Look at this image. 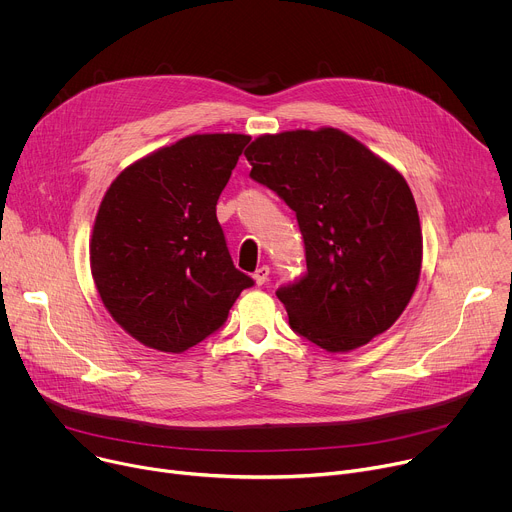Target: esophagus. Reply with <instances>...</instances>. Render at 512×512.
<instances>
[{
    "label": "esophagus",
    "instance_id": "34e87169",
    "mask_svg": "<svg viewBox=\"0 0 512 512\" xmlns=\"http://www.w3.org/2000/svg\"><path fill=\"white\" fill-rule=\"evenodd\" d=\"M253 279H255L257 285H263V283L269 279V267H267V265L257 267V271L253 273Z\"/></svg>",
    "mask_w": 512,
    "mask_h": 512
}]
</instances>
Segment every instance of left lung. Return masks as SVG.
Returning <instances> with one entry per match:
<instances>
[{"label":"left lung","mask_w":512,"mask_h":512,"mask_svg":"<svg viewBox=\"0 0 512 512\" xmlns=\"http://www.w3.org/2000/svg\"><path fill=\"white\" fill-rule=\"evenodd\" d=\"M245 158L251 178L296 210L304 235L308 273L275 291L289 326L326 352H350L389 330L423 259L403 174L336 127L259 135Z\"/></svg>","instance_id":"8db88e82"}]
</instances>
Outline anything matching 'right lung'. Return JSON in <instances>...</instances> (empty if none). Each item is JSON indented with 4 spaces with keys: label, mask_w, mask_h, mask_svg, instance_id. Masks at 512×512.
I'll list each match as a JSON object with an SVG mask.
<instances>
[{
    "label": "right lung",
    "mask_w": 512,
    "mask_h": 512,
    "mask_svg": "<svg viewBox=\"0 0 512 512\" xmlns=\"http://www.w3.org/2000/svg\"><path fill=\"white\" fill-rule=\"evenodd\" d=\"M194 133L129 164L107 188L89 243L111 318L143 346L182 354L221 328L253 279L229 255L216 202L249 143Z\"/></svg>",
    "instance_id": "obj_1"
}]
</instances>
